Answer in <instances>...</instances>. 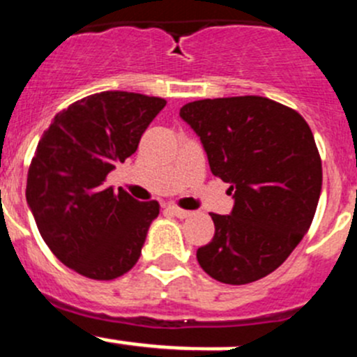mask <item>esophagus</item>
Wrapping results in <instances>:
<instances>
[{"label": "esophagus", "instance_id": "1", "mask_svg": "<svg viewBox=\"0 0 357 357\" xmlns=\"http://www.w3.org/2000/svg\"><path fill=\"white\" fill-rule=\"evenodd\" d=\"M169 211H171L176 218H179V220H183V218H188L190 214H192L190 211L181 209V207H178V206H169Z\"/></svg>", "mask_w": 357, "mask_h": 357}]
</instances>
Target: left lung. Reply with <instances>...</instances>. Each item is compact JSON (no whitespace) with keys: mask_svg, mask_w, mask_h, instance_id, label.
<instances>
[{"mask_svg":"<svg viewBox=\"0 0 357 357\" xmlns=\"http://www.w3.org/2000/svg\"><path fill=\"white\" fill-rule=\"evenodd\" d=\"M179 116L235 200L227 216L211 213L214 237L197 249L200 266L225 284L265 278L298 245L319 202L323 165L309 123L259 96L193 101Z\"/></svg>","mask_w":357,"mask_h":357,"instance_id":"obj_1","label":"left lung"}]
</instances>
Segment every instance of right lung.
<instances>
[{
  "label": "right lung",
  "instance_id": "right-lung-1",
  "mask_svg": "<svg viewBox=\"0 0 357 357\" xmlns=\"http://www.w3.org/2000/svg\"><path fill=\"white\" fill-rule=\"evenodd\" d=\"M165 99L106 91L54 116L27 171L26 199L41 237L71 271L96 281L129 272L141 256L157 200L106 188V176L137 150Z\"/></svg>",
  "mask_w": 357,
  "mask_h": 357
}]
</instances>
